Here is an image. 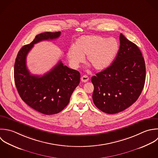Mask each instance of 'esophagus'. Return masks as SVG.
Returning a JSON list of instances; mask_svg holds the SVG:
<instances>
[{
	"mask_svg": "<svg viewBox=\"0 0 158 158\" xmlns=\"http://www.w3.org/2000/svg\"><path fill=\"white\" fill-rule=\"evenodd\" d=\"M89 80V77L87 75H84V76H82V77H81V81H82L83 82H87Z\"/></svg>",
	"mask_w": 158,
	"mask_h": 158,
	"instance_id": "34e87169",
	"label": "esophagus"
}]
</instances>
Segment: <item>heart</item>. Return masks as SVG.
I'll return each mask as SVG.
<instances>
[{
    "mask_svg": "<svg viewBox=\"0 0 158 158\" xmlns=\"http://www.w3.org/2000/svg\"><path fill=\"white\" fill-rule=\"evenodd\" d=\"M119 50V43L113 37L99 35L80 37L67 52L68 58L74 66H77L87 55V63L95 69H105L113 62Z\"/></svg>",
    "mask_w": 158,
    "mask_h": 158,
    "instance_id": "heart-1",
    "label": "heart"
}]
</instances>
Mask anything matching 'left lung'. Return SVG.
Listing matches in <instances>:
<instances>
[{
  "label": "left lung",
  "instance_id": "obj_1",
  "mask_svg": "<svg viewBox=\"0 0 158 158\" xmlns=\"http://www.w3.org/2000/svg\"><path fill=\"white\" fill-rule=\"evenodd\" d=\"M119 40V49L111 65L91 79L95 105L111 114L124 111L137 100L146 77L145 60L139 47L123 34Z\"/></svg>",
  "mask_w": 158,
  "mask_h": 158
}]
</instances>
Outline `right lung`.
<instances>
[{
	"label": "right lung",
	"mask_w": 158,
	"mask_h": 158,
	"mask_svg": "<svg viewBox=\"0 0 158 158\" xmlns=\"http://www.w3.org/2000/svg\"><path fill=\"white\" fill-rule=\"evenodd\" d=\"M60 34L61 32H46L37 35L20 49L15 63V83L20 97L32 109L47 115L57 114L68 105L80 82V73L60 61L44 75H32L27 68L26 56L35 44L56 39Z\"/></svg>",
	"instance_id": "1"
}]
</instances>
